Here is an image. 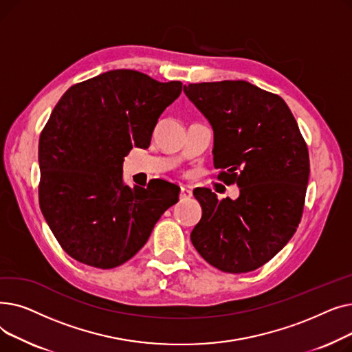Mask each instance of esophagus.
<instances>
[{"instance_id":"1","label":"esophagus","mask_w":352,"mask_h":352,"mask_svg":"<svg viewBox=\"0 0 352 352\" xmlns=\"http://www.w3.org/2000/svg\"><path fill=\"white\" fill-rule=\"evenodd\" d=\"M191 195H192V192H191V190L188 187H181V192H179V199L181 201L188 199Z\"/></svg>"}]
</instances>
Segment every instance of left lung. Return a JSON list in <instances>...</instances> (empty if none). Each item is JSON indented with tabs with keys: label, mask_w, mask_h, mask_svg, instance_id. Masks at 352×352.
<instances>
[{
	"label": "left lung",
	"mask_w": 352,
	"mask_h": 352,
	"mask_svg": "<svg viewBox=\"0 0 352 352\" xmlns=\"http://www.w3.org/2000/svg\"><path fill=\"white\" fill-rule=\"evenodd\" d=\"M184 92L212 126L218 179L239 188L236 199L221 201L208 188L194 191L202 217L192 245L221 271H254L297 231L309 177L307 144L285 101L247 81L188 84Z\"/></svg>",
	"instance_id": "left-lung-1"
}]
</instances>
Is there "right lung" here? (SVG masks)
Here are the masks:
<instances>
[{"instance_id":"add662e5","label":"right lung","mask_w":352,"mask_h":352,"mask_svg":"<svg viewBox=\"0 0 352 352\" xmlns=\"http://www.w3.org/2000/svg\"><path fill=\"white\" fill-rule=\"evenodd\" d=\"M179 81L113 69L65 91L40 135V208L63 250L82 264L114 268L148 241L179 188L166 181L129 188L122 162L148 148Z\"/></svg>"}]
</instances>
